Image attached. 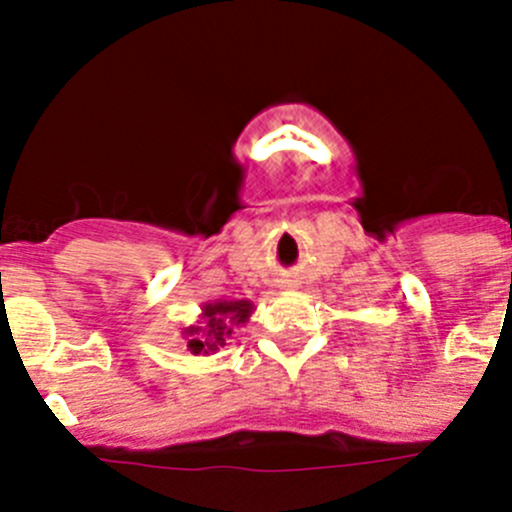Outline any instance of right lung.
<instances>
[{"label":"right lung","instance_id":"obj_1","mask_svg":"<svg viewBox=\"0 0 512 512\" xmlns=\"http://www.w3.org/2000/svg\"><path fill=\"white\" fill-rule=\"evenodd\" d=\"M253 312L251 300H215L205 302L200 320L184 325L182 338L194 356H212L225 346L238 325H246Z\"/></svg>","mask_w":512,"mask_h":512}]
</instances>
